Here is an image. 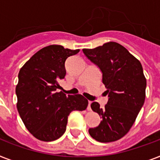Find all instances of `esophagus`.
Masks as SVG:
<instances>
[{
  "mask_svg": "<svg viewBox=\"0 0 160 160\" xmlns=\"http://www.w3.org/2000/svg\"><path fill=\"white\" fill-rule=\"evenodd\" d=\"M91 101H89L88 102V107H87V109L88 110H91V108H90V105H91Z\"/></svg>",
  "mask_w": 160,
  "mask_h": 160,
  "instance_id": "esophagus-1",
  "label": "esophagus"
}]
</instances>
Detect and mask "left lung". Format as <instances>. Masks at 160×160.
Returning a JSON list of instances; mask_svg holds the SVG:
<instances>
[{
	"label": "left lung",
	"mask_w": 160,
	"mask_h": 160,
	"mask_svg": "<svg viewBox=\"0 0 160 160\" xmlns=\"http://www.w3.org/2000/svg\"><path fill=\"white\" fill-rule=\"evenodd\" d=\"M83 53L101 71L108 95L104 108L98 102L90 105L101 122L89 129V134L101 143L116 141L129 132L144 105L146 79L141 63L124 46L112 41L83 49Z\"/></svg>",
	"instance_id": "left-lung-1"
}]
</instances>
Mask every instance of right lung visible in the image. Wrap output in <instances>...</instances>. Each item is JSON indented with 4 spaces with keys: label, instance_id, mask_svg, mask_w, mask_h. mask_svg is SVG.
<instances>
[{
    "label": "right lung",
    "instance_id": "1",
    "mask_svg": "<svg viewBox=\"0 0 160 160\" xmlns=\"http://www.w3.org/2000/svg\"><path fill=\"white\" fill-rule=\"evenodd\" d=\"M80 50L52 45L36 52L22 66L16 85L17 109L31 134L42 141H53L64 134L68 116L73 110L82 111L88 100L81 95L58 92L59 81L66 74L68 57Z\"/></svg>",
    "mask_w": 160,
    "mask_h": 160
}]
</instances>
